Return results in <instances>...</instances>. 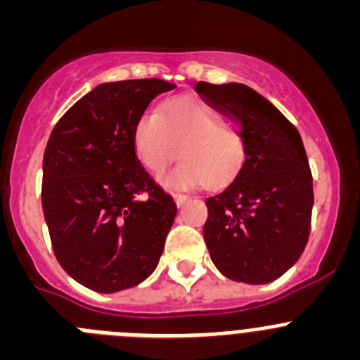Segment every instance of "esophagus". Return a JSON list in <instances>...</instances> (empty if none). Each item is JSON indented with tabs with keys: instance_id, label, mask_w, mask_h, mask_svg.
I'll use <instances>...</instances> for the list:
<instances>
[{
	"instance_id": "1",
	"label": "esophagus",
	"mask_w": 360,
	"mask_h": 360,
	"mask_svg": "<svg viewBox=\"0 0 360 360\" xmlns=\"http://www.w3.org/2000/svg\"><path fill=\"white\" fill-rule=\"evenodd\" d=\"M173 198H174V202H176L178 207H184V205H186V203L191 200L189 196H187V195H180V193H174Z\"/></svg>"
}]
</instances>
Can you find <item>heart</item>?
<instances>
[{
  "label": "heart",
  "instance_id": "obj_1",
  "mask_svg": "<svg viewBox=\"0 0 360 360\" xmlns=\"http://www.w3.org/2000/svg\"><path fill=\"white\" fill-rule=\"evenodd\" d=\"M136 158L153 174L164 173L176 160L182 164L164 178L173 187H219L234 178L243 164L240 133L196 98H174L144 113L133 129Z\"/></svg>",
  "mask_w": 360,
  "mask_h": 360
}]
</instances>
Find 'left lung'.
I'll return each instance as SVG.
<instances>
[{
  "mask_svg": "<svg viewBox=\"0 0 360 360\" xmlns=\"http://www.w3.org/2000/svg\"><path fill=\"white\" fill-rule=\"evenodd\" d=\"M196 91L238 124L245 146L234 180L205 200L203 240L225 278L265 285L297 262L310 234L314 187L303 141L249 86L200 81Z\"/></svg>",
  "mask_w": 360,
  "mask_h": 360,
  "instance_id": "1",
  "label": "left lung"
}]
</instances>
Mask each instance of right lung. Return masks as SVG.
I'll list each match as a JSON object with an SVG mask.
<instances>
[{
  "label": "right lung",
  "instance_id": "1",
  "mask_svg": "<svg viewBox=\"0 0 360 360\" xmlns=\"http://www.w3.org/2000/svg\"><path fill=\"white\" fill-rule=\"evenodd\" d=\"M162 79L103 82L56 124L43 157V212L66 274L101 294L153 274L176 216L136 158L133 129Z\"/></svg>",
  "mask_w": 360,
  "mask_h": 360
}]
</instances>
